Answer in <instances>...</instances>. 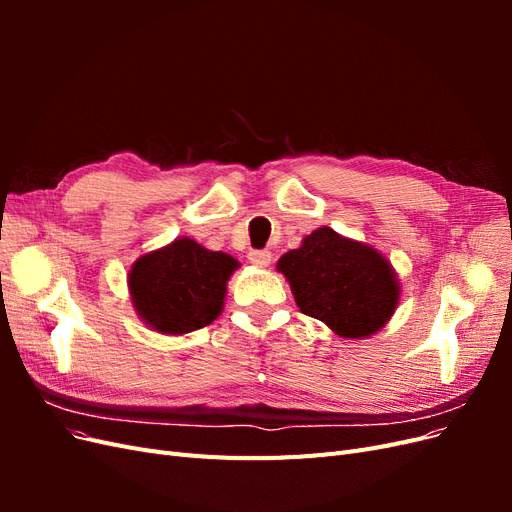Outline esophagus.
<instances>
[{
  "label": "esophagus",
  "instance_id": "1",
  "mask_svg": "<svg viewBox=\"0 0 512 512\" xmlns=\"http://www.w3.org/2000/svg\"><path fill=\"white\" fill-rule=\"evenodd\" d=\"M247 258H250V262L256 267H267L271 262V252L269 250H250Z\"/></svg>",
  "mask_w": 512,
  "mask_h": 512
}]
</instances>
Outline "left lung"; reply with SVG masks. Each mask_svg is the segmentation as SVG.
<instances>
[{
	"label": "left lung",
	"mask_w": 512,
	"mask_h": 512,
	"mask_svg": "<svg viewBox=\"0 0 512 512\" xmlns=\"http://www.w3.org/2000/svg\"><path fill=\"white\" fill-rule=\"evenodd\" d=\"M305 316L342 337H367L391 318L399 288L389 262L374 247L318 228L299 250L277 262Z\"/></svg>",
	"instance_id": "obj_1"
}]
</instances>
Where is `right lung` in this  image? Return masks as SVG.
<instances>
[{
	"label": "right lung",
	"mask_w": 512,
	"mask_h": 512,
	"mask_svg": "<svg viewBox=\"0 0 512 512\" xmlns=\"http://www.w3.org/2000/svg\"><path fill=\"white\" fill-rule=\"evenodd\" d=\"M237 260L209 252L192 239H177L136 260L130 292L136 312L160 333H190L220 316Z\"/></svg>",
	"instance_id": "1"
}]
</instances>
